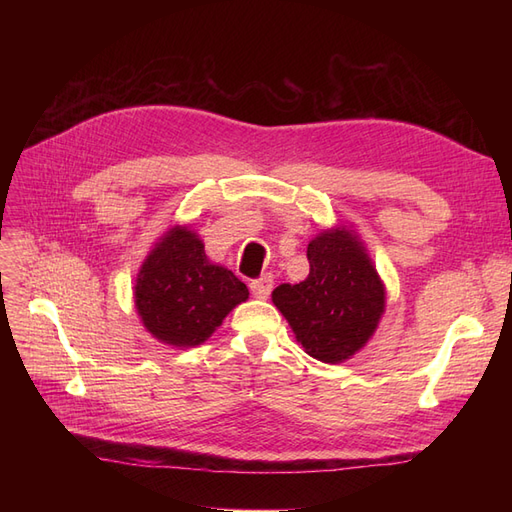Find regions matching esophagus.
<instances>
[{
	"mask_svg": "<svg viewBox=\"0 0 512 512\" xmlns=\"http://www.w3.org/2000/svg\"><path fill=\"white\" fill-rule=\"evenodd\" d=\"M250 290L256 299H267L273 290V277L262 275V277H258V280H252Z\"/></svg>",
	"mask_w": 512,
	"mask_h": 512,
	"instance_id": "1",
	"label": "esophagus"
}]
</instances>
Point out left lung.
I'll return each mask as SVG.
<instances>
[{
    "label": "left lung",
    "instance_id": "left-lung-1",
    "mask_svg": "<svg viewBox=\"0 0 512 512\" xmlns=\"http://www.w3.org/2000/svg\"><path fill=\"white\" fill-rule=\"evenodd\" d=\"M309 275L273 290V303L309 356L346 361L374 335L384 312L380 277L350 230L337 228L307 245Z\"/></svg>",
    "mask_w": 512,
    "mask_h": 512
}]
</instances>
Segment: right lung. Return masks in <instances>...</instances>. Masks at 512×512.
I'll return each mask as SVG.
<instances>
[{"instance_id": "right-lung-1", "label": "right lung", "mask_w": 512, "mask_h": 512, "mask_svg": "<svg viewBox=\"0 0 512 512\" xmlns=\"http://www.w3.org/2000/svg\"><path fill=\"white\" fill-rule=\"evenodd\" d=\"M239 277L205 256L192 230L173 228L156 245L134 286L136 309L147 331L170 346H198L247 299Z\"/></svg>"}]
</instances>
